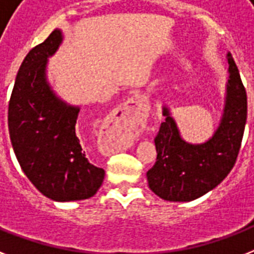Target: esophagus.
<instances>
[{"label": "esophagus", "instance_id": "obj_1", "mask_svg": "<svg viewBox=\"0 0 254 254\" xmlns=\"http://www.w3.org/2000/svg\"><path fill=\"white\" fill-rule=\"evenodd\" d=\"M146 104L139 96H133L127 103H124L120 109L112 116L105 127V133L115 135L119 139L116 147L123 146L127 139L134 134V130L139 123L141 112L146 111Z\"/></svg>", "mask_w": 254, "mask_h": 254}]
</instances>
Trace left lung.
I'll return each mask as SVG.
<instances>
[{
  "label": "left lung",
  "mask_w": 254,
  "mask_h": 254,
  "mask_svg": "<svg viewBox=\"0 0 254 254\" xmlns=\"http://www.w3.org/2000/svg\"><path fill=\"white\" fill-rule=\"evenodd\" d=\"M228 57L224 113L215 134L204 143L186 142L177 124L163 107L166 117L154 138L157 161L146 173L149 187L161 199L191 201L220 185L236 163L247 123V92L237 65Z\"/></svg>",
  "instance_id": "left-lung-1"
}]
</instances>
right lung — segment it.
<instances>
[{
	"label": "right lung",
	"mask_w": 254,
	"mask_h": 254,
	"mask_svg": "<svg viewBox=\"0 0 254 254\" xmlns=\"http://www.w3.org/2000/svg\"><path fill=\"white\" fill-rule=\"evenodd\" d=\"M54 30L26 55L10 96L9 134L22 171L45 196L57 201L93 196L105 171L92 165L76 133L79 107L65 104L47 83L46 65L62 43Z\"/></svg>",
	"instance_id": "right-lung-1"
}]
</instances>
